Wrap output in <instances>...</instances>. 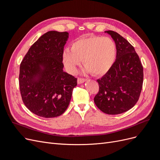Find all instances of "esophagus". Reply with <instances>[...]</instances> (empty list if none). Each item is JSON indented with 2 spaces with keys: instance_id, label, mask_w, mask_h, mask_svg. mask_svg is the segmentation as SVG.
<instances>
[{
  "instance_id": "obj_1",
  "label": "esophagus",
  "mask_w": 160,
  "mask_h": 160,
  "mask_svg": "<svg viewBox=\"0 0 160 160\" xmlns=\"http://www.w3.org/2000/svg\"><path fill=\"white\" fill-rule=\"evenodd\" d=\"M85 81H86V79H84V78H81V77H78V79H77V83H78L79 84H80V83H83V82H85Z\"/></svg>"
}]
</instances>
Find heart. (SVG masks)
<instances>
[{
    "mask_svg": "<svg viewBox=\"0 0 160 160\" xmlns=\"http://www.w3.org/2000/svg\"><path fill=\"white\" fill-rule=\"evenodd\" d=\"M117 53V46L108 37L87 36L77 39L71 48L62 52V62L70 73H74L83 60L86 71L95 75L105 73L112 66Z\"/></svg>",
    "mask_w": 160,
    "mask_h": 160,
    "instance_id": "obj_1",
    "label": "heart"
}]
</instances>
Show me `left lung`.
I'll return each instance as SVG.
<instances>
[{
    "label": "left lung",
    "mask_w": 160,
    "mask_h": 160,
    "mask_svg": "<svg viewBox=\"0 0 160 160\" xmlns=\"http://www.w3.org/2000/svg\"><path fill=\"white\" fill-rule=\"evenodd\" d=\"M117 46L115 61L101 79L94 102L101 111L109 115L125 112L136 104L142 89L143 69L133 47L113 31H105Z\"/></svg>",
    "instance_id": "8db88e82"
}]
</instances>
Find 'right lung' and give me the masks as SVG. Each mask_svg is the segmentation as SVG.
<instances>
[{
    "instance_id": "add662e5",
    "label": "right lung",
    "mask_w": 160,
    "mask_h": 160,
    "mask_svg": "<svg viewBox=\"0 0 160 160\" xmlns=\"http://www.w3.org/2000/svg\"><path fill=\"white\" fill-rule=\"evenodd\" d=\"M67 32L49 31L30 47L20 65L22 100L32 113L51 118L63 113L77 79L64 72L62 52Z\"/></svg>"
}]
</instances>
